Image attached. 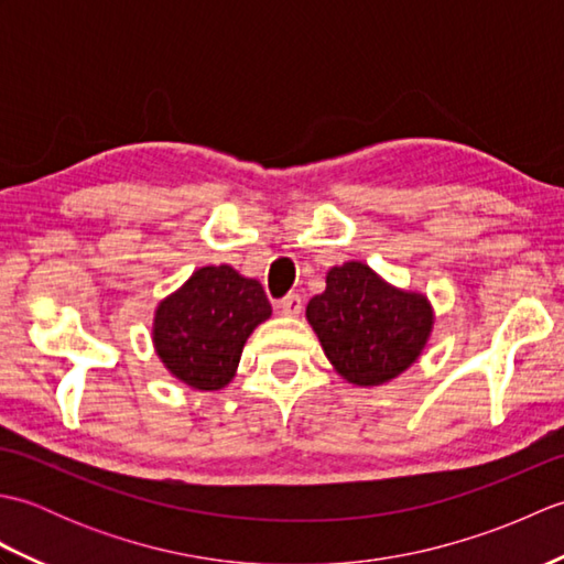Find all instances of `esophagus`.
Wrapping results in <instances>:
<instances>
[{"label":"esophagus","instance_id":"1","mask_svg":"<svg viewBox=\"0 0 564 564\" xmlns=\"http://www.w3.org/2000/svg\"><path fill=\"white\" fill-rule=\"evenodd\" d=\"M279 310H281V315H285V317H297L301 315V310H303V301H301V295H285L283 301H279Z\"/></svg>","mask_w":564,"mask_h":564}]
</instances>
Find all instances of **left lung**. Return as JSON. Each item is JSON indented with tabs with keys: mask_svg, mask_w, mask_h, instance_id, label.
I'll return each mask as SVG.
<instances>
[{
	"mask_svg": "<svg viewBox=\"0 0 564 564\" xmlns=\"http://www.w3.org/2000/svg\"><path fill=\"white\" fill-rule=\"evenodd\" d=\"M305 317L334 370L358 388L390 382L416 364L434 329L429 297L394 289L364 261L327 271Z\"/></svg>",
	"mask_w": 564,
	"mask_h": 564,
	"instance_id": "1",
	"label": "left lung"
}]
</instances>
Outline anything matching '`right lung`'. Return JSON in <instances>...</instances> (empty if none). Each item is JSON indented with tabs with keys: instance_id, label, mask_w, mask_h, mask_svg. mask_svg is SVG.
I'll return each mask as SVG.
<instances>
[{
	"instance_id": "obj_1",
	"label": "right lung",
	"mask_w": 564,
	"mask_h": 564,
	"mask_svg": "<svg viewBox=\"0 0 564 564\" xmlns=\"http://www.w3.org/2000/svg\"><path fill=\"white\" fill-rule=\"evenodd\" d=\"M271 317L257 279L227 263L191 273L154 310L152 344L170 373L194 390H223L237 373L249 334Z\"/></svg>"
}]
</instances>
